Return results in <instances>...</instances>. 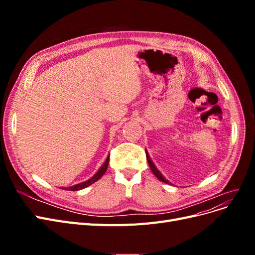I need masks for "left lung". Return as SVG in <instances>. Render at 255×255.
Here are the masks:
<instances>
[{
  "label": "left lung",
  "instance_id": "8db88e82",
  "mask_svg": "<svg viewBox=\"0 0 255 255\" xmlns=\"http://www.w3.org/2000/svg\"><path fill=\"white\" fill-rule=\"evenodd\" d=\"M145 154H146V160H148V163H149V166H150V169L152 170V172L154 173V175H155L157 179L159 180V181H161V182H164V183H166V184H171L170 182H169L168 180H166L165 177L163 176V174H161L158 170H157V168L155 167V165L153 164V161L151 160V158H150V156H149V154H148V152H146V150H145Z\"/></svg>",
  "mask_w": 255,
  "mask_h": 255
}]
</instances>
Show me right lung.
<instances>
[{
  "label": "right lung",
  "mask_w": 255,
  "mask_h": 255,
  "mask_svg": "<svg viewBox=\"0 0 255 255\" xmlns=\"http://www.w3.org/2000/svg\"><path fill=\"white\" fill-rule=\"evenodd\" d=\"M109 161H110V156L106 158V160H105V163L103 164V166L99 169V171L91 177V179H89L88 181H86V182H83V183H80V184H76V185H74V186H71V187H68V188H65V187H61L63 189H65V190H71V191H76V190H80V189H83V188H86V187H88L89 185H91L92 183H95V182H97L100 177H101L105 172H106V170H107V166H109Z\"/></svg>",
  "instance_id": "add662e5"
}]
</instances>
